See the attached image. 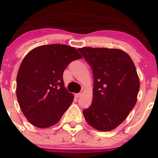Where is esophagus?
<instances>
[{"mask_svg":"<svg viewBox=\"0 0 158 158\" xmlns=\"http://www.w3.org/2000/svg\"><path fill=\"white\" fill-rule=\"evenodd\" d=\"M81 93L76 94H75V97H76V98H79V97H81Z\"/></svg>","mask_w":158,"mask_h":158,"instance_id":"obj_1","label":"esophagus"}]
</instances>
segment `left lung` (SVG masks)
Returning a JSON list of instances; mask_svg holds the SVG:
<instances>
[{"label":"left lung","mask_w":158,"mask_h":158,"mask_svg":"<svg viewBox=\"0 0 158 158\" xmlns=\"http://www.w3.org/2000/svg\"><path fill=\"white\" fill-rule=\"evenodd\" d=\"M93 71V101L83 114L96 129L109 131L120 125L135 107L139 81L131 57L118 49H78Z\"/></svg>","instance_id":"left-lung-1"}]
</instances>
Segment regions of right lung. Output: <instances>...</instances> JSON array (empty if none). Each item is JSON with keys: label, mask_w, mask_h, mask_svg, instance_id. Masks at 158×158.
<instances>
[{"label": "right lung", "mask_w": 158, "mask_h": 158, "mask_svg": "<svg viewBox=\"0 0 158 158\" xmlns=\"http://www.w3.org/2000/svg\"><path fill=\"white\" fill-rule=\"evenodd\" d=\"M79 59L75 48L58 44L38 47L25 56L17 75L16 95L32 125L41 128L53 126L73 102V94L64 88L63 73Z\"/></svg>", "instance_id": "1"}]
</instances>
